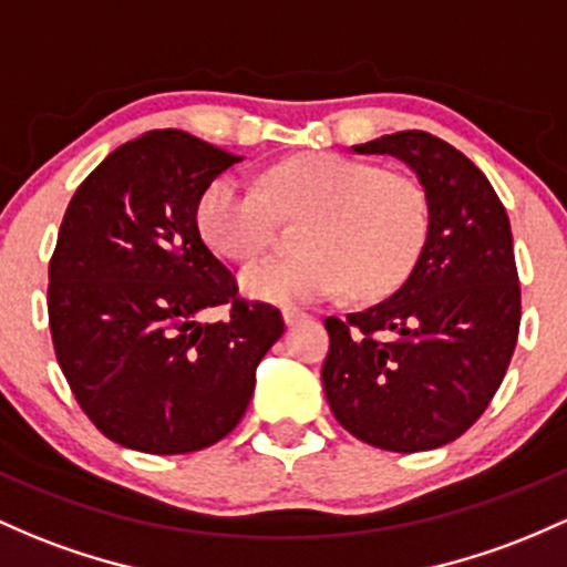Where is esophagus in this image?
I'll use <instances>...</instances> for the list:
<instances>
[{"mask_svg": "<svg viewBox=\"0 0 567 567\" xmlns=\"http://www.w3.org/2000/svg\"><path fill=\"white\" fill-rule=\"evenodd\" d=\"M282 317H285V326H296V322H301V320H307V312H303V309H296V307H285L282 309Z\"/></svg>", "mask_w": 567, "mask_h": 567, "instance_id": "esophagus-1", "label": "esophagus"}]
</instances>
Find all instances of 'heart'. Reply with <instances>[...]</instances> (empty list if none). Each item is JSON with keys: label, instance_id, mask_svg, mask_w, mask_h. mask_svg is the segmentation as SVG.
<instances>
[{"label": "heart", "instance_id": "1", "mask_svg": "<svg viewBox=\"0 0 567 567\" xmlns=\"http://www.w3.org/2000/svg\"><path fill=\"white\" fill-rule=\"evenodd\" d=\"M279 215H309L303 252L269 255L241 271L247 296L312 303L350 285L384 296L414 269L427 236V198L406 174L339 153H309L271 166L264 188L226 172L198 198V231L217 255L250 260L271 241Z\"/></svg>", "mask_w": 567, "mask_h": 567}]
</instances>
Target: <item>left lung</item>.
<instances>
[{
    "label": "left lung",
    "mask_w": 567,
    "mask_h": 567,
    "mask_svg": "<svg viewBox=\"0 0 567 567\" xmlns=\"http://www.w3.org/2000/svg\"><path fill=\"white\" fill-rule=\"evenodd\" d=\"M352 151L412 166L427 236L393 296L328 317L322 388L354 439L388 452L435 450L484 414L512 363L522 317L512 226L482 169L439 136L398 132Z\"/></svg>",
    "instance_id": "1"
}]
</instances>
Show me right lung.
Returning <instances> with one entry per match:
<instances>
[{"instance_id": "1", "label": "right lung", "mask_w": 567, "mask_h": 567, "mask_svg": "<svg viewBox=\"0 0 567 567\" xmlns=\"http://www.w3.org/2000/svg\"><path fill=\"white\" fill-rule=\"evenodd\" d=\"M239 161L177 128L147 132L80 183L61 220L55 360L93 425L128 450L185 455L231 433L285 331L277 307L239 298L198 231L204 188ZM213 306L229 320L198 323Z\"/></svg>"}]
</instances>
